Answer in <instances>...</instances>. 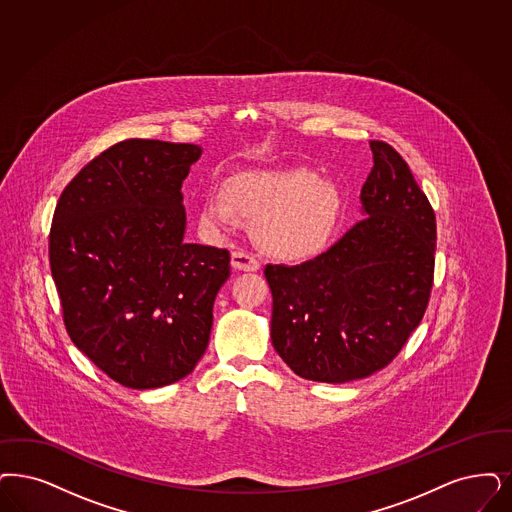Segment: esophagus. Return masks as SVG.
Returning a JSON list of instances; mask_svg holds the SVG:
<instances>
[{"instance_id": "34e87169", "label": "esophagus", "mask_w": 512, "mask_h": 512, "mask_svg": "<svg viewBox=\"0 0 512 512\" xmlns=\"http://www.w3.org/2000/svg\"><path fill=\"white\" fill-rule=\"evenodd\" d=\"M231 264L239 271H256L260 269V260L247 250H235L231 254Z\"/></svg>"}]
</instances>
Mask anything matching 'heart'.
<instances>
[{"mask_svg": "<svg viewBox=\"0 0 512 512\" xmlns=\"http://www.w3.org/2000/svg\"><path fill=\"white\" fill-rule=\"evenodd\" d=\"M237 210L260 218L258 235L265 248L286 258L315 254L332 235L340 193L307 169L247 171L231 176L224 193H210L203 220L212 228L237 224Z\"/></svg>", "mask_w": 512, "mask_h": 512, "instance_id": "1", "label": "heart"}]
</instances>
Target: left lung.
<instances>
[{
  "label": "left lung",
  "instance_id": "8db88e82",
  "mask_svg": "<svg viewBox=\"0 0 512 512\" xmlns=\"http://www.w3.org/2000/svg\"><path fill=\"white\" fill-rule=\"evenodd\" d=\"M362 218L300 265H265L271 343L300 378L345 383L397 357L423 319L435 273V210L400 153L370 142Z\"/></svg>",
  "mask_w": 512,
  "mask_h": 512
}]
</instances>
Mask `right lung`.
I'll return each mask as SVG.
<instances>
[{"instance_id":"right-lung-1","label":"right lung","mask_w":512,"mask_h":512,"mask_svg":"<svg viewBox=\"0 0 512 512\" xmlns=\"http://www.w3.org/2000/svg\"><path fill=\"white\" fill-rule=\"evenodd\" d=\"M201 152L123 140L77 172L58 199L49 262L68 336L123 387L186 378L209 345L231 256L184 241L180 190Z\"/></svg>"}]
</instances>
